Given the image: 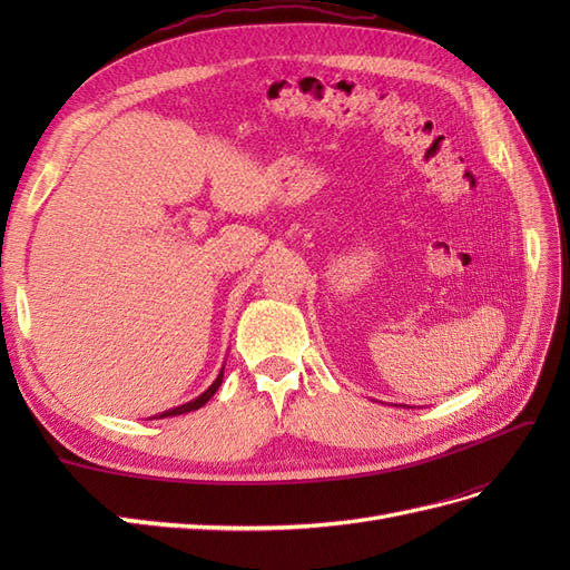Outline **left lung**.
Returning a JSON list of instances; mask_svg holds the SVG:
<instances>
[{
	"label": "left lung",
	"mask_w": 570,
	"mask_h": 570,
	"mask_svg": "<svg viewBox=\"0 0 570 570\" xmlns=\"http://www.w3.org/2000/svg\"><path fill=\"white\" fill-rule=\"evenodd\" d=\"M402 406H404V404H402Z\"/></svg>",
	"instance_id": "1"
}]
</instances>
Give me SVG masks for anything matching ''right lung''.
I'll return each instance as SVG.
<instances>
[{
	"label": "right lung",
	"instance_id": "right-lung-1",
	"mask_svg": "<svg viewBox=\"0 0 570 570\" xmlns=\"http://www.w3.org/2000/svg\"><path fill=\"white\" fill-rule=\"evenodd\" d=\"M226 368V366H223ZM223 368H220V373L216 375V381L206 387L199 396H195V400H189V402H185V404H180V406H174V409H168V411H161V413H157V416H151V419H168V416H180V413H187V411H195V409H199V406H204L206 402L212 400V396L216 394V390L220 387V383H223Z\"/></svg>",
	"mask_w": 570,
	"mask_h": 570
}]
</instances>
